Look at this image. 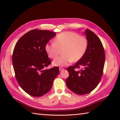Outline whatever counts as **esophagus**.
I'll return each mask as SVG.
<instances>
[{"label": "esophagus", "mask_w": 120, "mask_h": 120, "mask_svg": "<svg viewBox=\"0 0 120 120\" xmlns=\"http://www.w3.org/2000/svg\"><path fill=\"white\" fill-rule=\"evenodd\" d=\"M63 70H64V68H59V71H62Z\"/></svg>", "instance_id": "obj_1"}]
</instances>
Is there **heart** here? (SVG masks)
Returning a JSON list of instances; mask_svg holds the SVG:
<instances>
[{
	"label": "heart",
	"mask_w": 120,
	"mask_h": 120,
	"mask_svg": "<svg viewBox=\"0 0 120 120\" xmlns=\"http://www.w3.org/2000/svg\"><path fill=\"white\" fill-rule=\"evenodd\" d=\"M88 42L86 38L77 33L66 31L57 35L54 42L47 43L45 50L48 57L56 58L62 50V56L52 61V65L64 67L72 61L76 62L82 58L87 50Z\"/></svg>",
	"instance_id": "obj_1"
}]
</instances>
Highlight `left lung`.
<instances>
[{"label": "left lung", "instance_id": "left-lung-1", "mask_svg": "<svg viewBox=\"0 0 120 120\" xmlns=\"http://www.w3.org/2000/svg\"><path fill=\"white\" fill-rule=\"evenodd\" d=\"M85 34L88 42L87 50L75 65L67 68L69 76L65 81L68 88L79 95L89 93L98 85L105 60L103 46L98 37L88 29ZM80 67L82 68L80 71L75 70Z\"/></svg>", "mask_w": 120, "mask_h": 120}]
</instances>
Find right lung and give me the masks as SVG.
Wrapping results in <instances>:
<instances>
[{"mask_svg":"<svg viewBox=\"0 0 120 120\" xmlns=\"http://www.w3.org/2000/svg\"><path fill=\"white\" fill-rule=\"evenodd\" d=\"M56 34L34 29L22 35L15 46L12 62L15 77L22 90L30 95L40 97L48 92L59 72L57 67L44 69L51 63L45 46Z\"/></svg>","mask_w":120,"mask_h":120,"instance_id":"obj_1","label":"right lung"}]
</instances>
